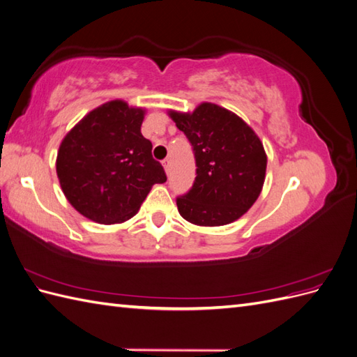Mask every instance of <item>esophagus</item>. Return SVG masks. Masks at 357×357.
Listing matches in <instances>:
<instances>
[{
    "mask_svg": "<svg viewBox=\"0 0 357 357\" xmlns=\"http://www.w3.org/2000/svg\"><path fill=\"white\" fill-rule=\"evenodd\" d=\"M162 165H164V168H165V172H167V174H168V172H169V167H171V160H169V158H167V159L162 160Z\"/></svg>",
    "mask_w": 357,
    "mask_h": 357,
    "instance_id": "34e87169",
    "label": "esophagus"
}]
</instances>
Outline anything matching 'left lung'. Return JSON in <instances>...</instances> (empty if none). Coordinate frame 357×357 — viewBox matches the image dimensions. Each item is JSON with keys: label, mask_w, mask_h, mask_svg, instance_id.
<instances>
[{"label": "left lung", "mask_w": 357, "mask_h": 357, "mask_svg": "<svg viewBox=\"0 0 357 357\" xmlns=\"http://www.w3.org/2000/svg\"><path fill=\"white\" fill-rule=\"evenodd\" d=\"M169 117L193 147L197 177L177 198L183 219L198 226H222L240 219L261 195L266 153L241 117L211 102L193 113L171 110Z\"/></svg>", "instance_id": "obj_1"}]
</instances>
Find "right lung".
<instances>
[{"instance_id": "1", "label": "right lung", "mask_w": 357, "mask_h": 357, "mask_svg": "<svg viewBox=\"0 0 357 357\" xmlns=\"http://www.w3.org/2000/svg\"><path fill=\"white\" fill-rule=\"evenodd\" d=\"M144 110L122 100L89 112L62 139L56 174L63 195L84 218L122 223L137 214L167 176L142 134Z\"/></svg>"}]
</instances>
